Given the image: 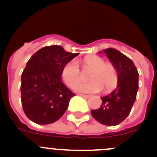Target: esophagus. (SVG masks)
I'll list each match as a JSON object with an SVG mask.
<instances>
[{"mask_svg":"<svg viewBox=\"0 0 157 157\" xmlns=\"http://www.w3.org/2000/svg\"><path fill=\"white\" fill-rule=\"evenodd\" d=\"M79 96H81V97H82V98H90V95H86V94H78Z\"/></svg>","mask_w":157,"mask_h":157,"instance_id":"1","label":"esophagus"}]
</instances>
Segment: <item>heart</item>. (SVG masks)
<instances>
[{
  "label": "heart",
  "instance_id": "1",
  "mask_svg": "<svg viewBox=\"0 0 157 157\" xmlns=\"http://www.w3.org/2000/svg\"><path fill=\"white\" fill-rule=\"evenodd\" d=\"M83 71H89L88 82H79L75 86L78 92L96 93L104 89L105 91L115 88L118 83V72L112 63H105L101 57L89 56L82 62ZM61 75L68 86L72 87L81 79L82 73L77 63L74 60L67 63L62 69Z\"/></svg>",
  "mask_w": 157,
  "mask_h": 157
}]
</instances>
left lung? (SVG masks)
<instances>
[{
  "mask_svg": "<svg viewBox=\"0 0 157 157\" xmlns=\"http://www.w3.org/2000/svg\"><path fill=\"white\" fill-rule=\"evenodd\" d=\"M118 72V86L115 90L102 97L99 109L91 111L97 121L107 126H116L130 114L138 90V72L130 58L115 48L104 50Z\"/></svg>",
  "mask_w": 157,
  "mask_h": 157,
  "instance_id": "obj_1",
  "label": "left lung"
}]
</instances>
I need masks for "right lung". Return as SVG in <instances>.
I'll list each match as a JSON object with an SVG mask.
<instances>
[{
  "instance_id": "1",
  "label": "right lung",
  "mask_w": 157,
  "mask_h": 157,
  "mask_svg": "<svg viewBox=\"0 0 157 157\" xmlns=\"http://www.w3.org/2000/svg\"><path fill=\"white\" fill-rule=\"evenodd\" d=\"M78 53L59 45L43 47L29 59L21 75V102L29 120L40 125L56 122L75 94L62 82L63 66Z\"/></svg>"
}]
</instances>
